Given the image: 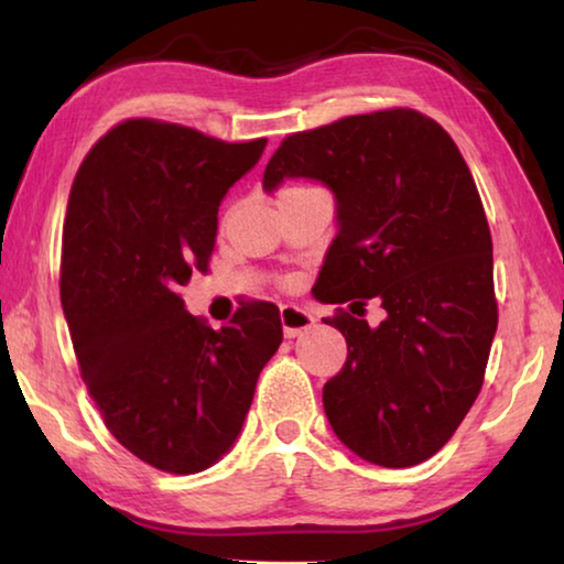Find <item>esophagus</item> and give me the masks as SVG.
<instances>
[{"label": "esophagus", "mask_w": 564, "mask_h": 564, "mask_svg": "<svg viewBox=\"0 0 564 564\" xmlns=\"http://www.w3.org/2000/svg\"><path fill=\"white\" fill-rule=\"evenodd\" d=\"M281 326L285 338H295L303 330L316 326V318H313V313L299 308V305H281Z\"/></svg>", "instance_id": "esophagus-1"}]
</instances>
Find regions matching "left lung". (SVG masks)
Listing matches in <instances>:
<instances>
[{
    "label": "left lung",
    "mask_w": 564,
    "mask_h": 564,
    "mask_svg": "<svg viewBox=\"0 0 564 564\" xmlns=\"http://www.w3.org/2000/svg\"><path fill=\"white\" fill-rule=\"evenodd\" d=\"M283 178L336 196L318 301L378 299L386 311L376 328L346 311L326 318L348 343L323 386L333 433L373 465L427 460L473 408L498 330L492 238L470 169L441 123L386 109L291 133L263 188Z\"/></svg>",
    "instance_id": "left-lung-1"
}]
</instances>
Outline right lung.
<instances>
[{
  "label": "right lung",
  "instance_id": "right-lung-1",
  "mask_svg": "<svg viewBox=\"0 0 564 564\" xmlns=\"http://www.w3.org/2000/svg\"><path fill=\"white\" fill-rule=\"evenodd\" d=\"M263 149L129 119L76 171L59 283L74 352L111 435L159 470L202 473L231 451L283 340L273 303L214 330L178 295L208 269L218 206Z\"/></svg>",
  "mask_w": 564,
  "mask_h": 564
}]
</instances>
